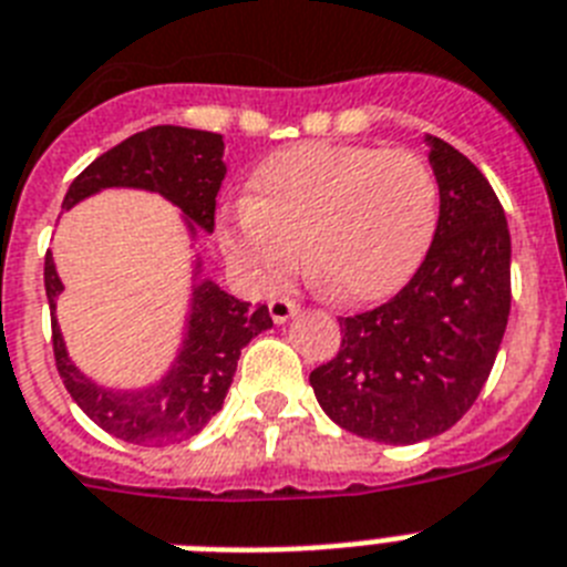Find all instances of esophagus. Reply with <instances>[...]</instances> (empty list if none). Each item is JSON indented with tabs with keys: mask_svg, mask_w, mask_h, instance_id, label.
Segmentation results:
<instances>
[{
	"mask_svg": "<svg viewBox=\"0 0 567 567\" xmlns=\"http://www.w3.org/2000/svg\"><path fill=\"white\" fill-rule=\"evenodd\" d=\"M269 312H272L275 324H284V321H289L298 312V303L292 298H272L269 301Z\"/></svg>",
	"mask_w": 567,
	"mask_h": 567,
	"instance_id": "1",
	"label": "esophagus"
}]
</instances>
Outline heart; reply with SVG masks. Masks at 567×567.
<instances>
[{
  "label": "heart",
  "mask_w": 567,
  "mask_h": 567,
  "mask_svg": "<svg viewBox=\"0 0 567 567\" xmlns=\"http://www.w3.org/2000/svg\"><path fill=\"white\" fill-rule=\"evenodd\" d=\"M441 210L432 165L411 150L295 144L251 176L249 199L219 219V246L257 289L287 284L301 260L330 298H388L423 264Z\"/></svg>",
  "instance_id": "obj_1"
}]
</instances>
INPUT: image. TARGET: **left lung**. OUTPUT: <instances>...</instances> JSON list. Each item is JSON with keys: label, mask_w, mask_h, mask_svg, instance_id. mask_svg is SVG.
<instances>
[{"label": "left lung", "mask_w": 567, "mask_h": 567, "mask_svg": "<svg viewBox=\"0 0 567 567\" xmlns=\"http://www.w3.org/2000/svg\"><path fill=\"white\" fill-rule=\"evenodd\" d=\"M441 185L434 240L414 278L373 310L339 318V353L310 373L318 405L368 441L437 437L472 409L509 316V228L493 185L425 135Z\"/></svg>", "instance_id": "left-lung-1"}]
</instances>
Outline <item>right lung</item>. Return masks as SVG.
I'll return each mask as SVG.
<instances>
[{
  "instance_id": "add662e5",
  "label": "right lung",
  "mask_w": 567,
  "mask_h": 567,
  "mask_svg": "<svg viewBox=\"0 0 567 567\" xmlns=\"http://www.w3.org/2000/svg\"><path fill=\"white\" fill-rule=\"evenodd\" d=\"M223 135L188 126H150L97 156L72 182L63 208L69 210L104 188H142L162 194L182 208L188 228L214 231L219 185L226 179ZM196 264V275H199ZM63 284L51 251L45 255V295L51 307V344L65 391L92 423L118 441L135 446H171L203 432L226 400L240 350L272 327L269 307L223 292L214 280H199L190 298L188 333L171 371L142 391H115L83 377L65 353V341L54 318V301Z\"/></svg>"
}]
</instances>
